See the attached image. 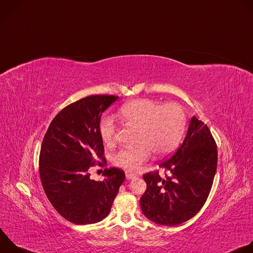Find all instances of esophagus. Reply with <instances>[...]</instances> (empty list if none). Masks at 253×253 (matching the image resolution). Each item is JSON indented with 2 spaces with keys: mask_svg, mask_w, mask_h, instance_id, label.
Instances as JSON below:
<instances>
[{
  "mask_svg": "<svg viewBox=\"0 0 253 253\" xmlns=\"http://www.w3.org/2000/svg\"><path fill=\"white\" fill-rule=\"evenodd\" d=\"M126 178L133 180V179H137L138 176L135 175V174H133V173H127V174H126Z\"/></svg>",
  "mask_w": 253,
  "mask_h": 253,
  "instance_id": "1",
  "label": "esophagus"
}]
</instances>
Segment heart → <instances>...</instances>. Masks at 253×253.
<instances>
[{"label":"heart","instance_id":"obj_1","mask_svg":"<svg viewBox=\"0 0 253 253\" xmlns=\"http://www.w3.org/2000/svg\"><path fill=\"white\" fill-rule=\"evenodd\" d=\"M117 116L125 124L137 127L138 146L122 149L114 157V163L126 171L136 172L146 162L151 150L158 155L172 151L185 127V115L181 107L169 103L160 105L149 99H135L120 107ZM102 139L108 145L115 143L116 126L112 119L106 118L100 126Z\"/></svg>","mask_w":253,"mask_h":253}]
</instances>
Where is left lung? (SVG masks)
<instances>
[{
    "label": "left lung",
    "mask_w": 253,
    "mask_h": 253,
    "mask_svg": "<svg viewBox=\"0 0 253 253\" xmlns=\"http://www.w3.org/2000/svg\"><path fill=\"white\" fill-rule=\"evenodd\" d=\"M215 141L202 121L193 116L181 145L159 166L158 171L143 176L147 184L140 199L143 214L160 225L181 224L198 213L210 192L217 168Z\"/></svg>",
    "instance_id": "obj_1"
}]
</instances>
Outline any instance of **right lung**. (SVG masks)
Segmentation results:
<instances>
[{
  "instance_id": "right-lung-1",
  "label": "right lung",
  "mask_w": 253,
  "mask_h": 253,
  "mask_svg": "<svg viewBox=\"0 0 253 253\" xmlns=\"http://www.w3.org/2000/svg\"><path fill=\"white\" fill-rule=\"evenodd\" d=\"M117 99L92 95L67 106L44 136L39 159L44 191L57 212L74 224L103 220L125 179L124 171L115 167L104 170L103 181H95L89 173L97 160L104 159L102 113Z\"/></svg>"
}]
</instances>
